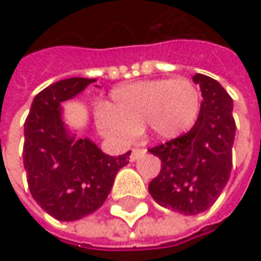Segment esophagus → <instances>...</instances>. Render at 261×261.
Wrapping results in <instances>:
<instances>
[{
    "instance_id": "1",
    "label": "esophagus",
    "mask_w": 261,
    "mask_h": 261,
    "mask_svg": "<svg viewBox=\"0 0 261 261\" xmlns=\"http://www.w3.org/2000/svg\"><path fill=\"white\" fill-rule=\"evenodd\" d=\"M146 152L145 148H134L132 152H130V161H136L141 155H144Z\"/></svg>"
}]
</instances>
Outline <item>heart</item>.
I'll use <instances>...</instances> for the list:
<instances>
[{"label": "heart", "instance_id": "heart-1", "mask_svg": "<svg viewBox=\"0 0 261 261\" xmlns=\"http://www.w3.org/2000/svg\"><path fill=\"white\" fill-rule=\"evenodd\" d=\"M200 95L187 78L149 80L115 88L97 115L100 134L127 144L145 125L161 139H173L195 123Z\"/></svg>", "mask_w": 261, "mask_h": 261}]
</instances>
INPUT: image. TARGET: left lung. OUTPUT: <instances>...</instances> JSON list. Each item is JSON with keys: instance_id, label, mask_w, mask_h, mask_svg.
<instances>
[{"instance_id": "8db88e82", "label": "left lung", "mask_w": 261, "mask_h": 261, "mask_svg": "<svg viewBox=\"0 0 261 261\" xmlns=\"http://www.w3.org/2000/svg\"><path fill=\"white\" fill-rule=\"evenodd\" d=\"M203 101L195 126L175 139L149 149L161 171L148 190L158 205L197 215L215 203L229 180L236 120L232 98L216 80L196 74Z\"/></svg>"}]
</instances>
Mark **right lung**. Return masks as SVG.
<instances>
[{"label":"right lung","instance_id":"1","mask_svg":"<svg viewBox=\"0 0 261 261\" xmlns=\"http://www.w3.org/2000/svg\"><path fill=\"white\" fill-rule=\"evenodd\" d=\"M94 78H68L36 95L24 123L23 163L37 205L58 221H76L95 212L112 190L130 151L105 154L88 138L78 139L62 120L61 103L86 90Z\"/></svg>","mask_w":261,"mask_h":261}]
</instances>
